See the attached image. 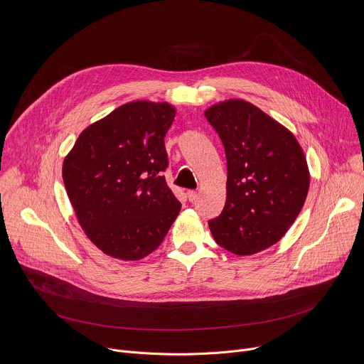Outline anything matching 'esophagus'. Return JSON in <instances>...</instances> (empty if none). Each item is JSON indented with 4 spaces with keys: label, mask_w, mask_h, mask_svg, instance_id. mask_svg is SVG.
<instances>
[{
    "label": "esophagus",
    "mask_w": 364,
    "mask_h": 364,
    "mask_svg": "<svg viewBox=\"0 0 364 364\" xmlns=\"http://www.w3.org/2000/svg\"><path fill=\"white\" fill-rule=\"evenodd\" d=\"M197 197H198V194H197V191H193V190H188L187 191V198H188V201H196L197 200Z\"/></svg>",
    "instance_id": "obj_1"
}]
</instances>
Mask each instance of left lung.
<instances>
[{
    "label": "left lung",
    "instance_id": "obj_1",
    "mask_svg": "<svg viewBox=\"0 0 364 364\" xmlns=\"http://www.w3.org/2000/svg\"><path fill=\"white\" fill-rule=\"evenodd\" d=\"M228 163L226 203L209 220L219 246L253 255L277 243L299 215L309 187L304 152L295 136L252 103L220 102L205 111Z\"/></svg>",
    "mask_w": 364,
    "mask_h": 364
}]
</instances>
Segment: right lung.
Wrapping results in <instances>:
<instances>
[{"instance_id": "1", "label": "right lung", "mask_w": 364, "mask_h": 364, "mask_svg": "<svg viewBox=\"0 0 364 364\" xmlns=\"http://www.w3.org/2000/svg\"><path fill=\"white\" fill-rule=\"evenodd\" d=\"M168 103L135 100L89 125L63 163L80 226L103 253L138 261L157 249L181 203L166 183Z\"/></svg>"}]
</instances>
